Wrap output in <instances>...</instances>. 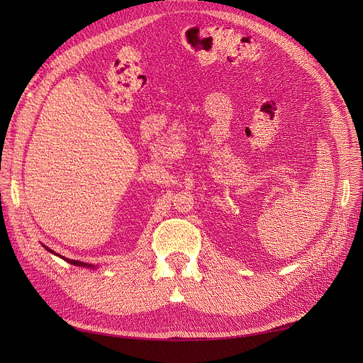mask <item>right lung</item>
Listing matches in <instances>:
<instances>
[{"label": "right lung", "instance_id": "right-lung-1", "mask_svg": "<svg viewBox=\"0 0 363 363\" xmlns=\"http://www.w3.org/2000/svg\"><path fill=\"white\" fill-rule=\"evenodd\" d=\"M43 247H44V249H45L47 252H50V253L55 255V253H54L51 249H48L47 245H44V244H43ZM55 256H59V255H55ZM59 257H62L63 260H66L67 263H70V264H74V266H84V268H92V269L95 268V266H92V264H89V263H84V262H79V260H73V259H66L65 256H59Z\"/></svg>", "mask_w": 363, "mask_h": 363}]
</instances>
